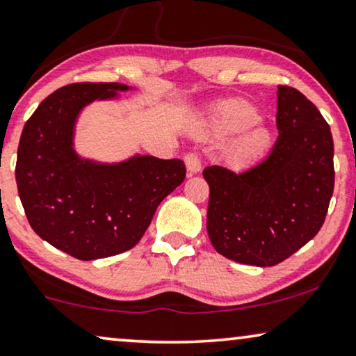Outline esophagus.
I'll list each match as a JSON object with an SVG mask.
<instances>
[{
	"mask_svg": "<svg viewBox=\"0 0 356 356\" xmlns=\"http://www.w3.org/2000/svg\"><path fill=\"white\" fill-rule=\"evenodd\" d=\"M184 161H186L188 172H191V174L200 172L202 161H200V157H199V154H197V152H188V154H186V157H184Z\"/></svg>",
	"mask_w": 356,
	"mask_h": 356,
	"instance_id": "obj_1",
	"label": "esophagus"
}]
</instances>
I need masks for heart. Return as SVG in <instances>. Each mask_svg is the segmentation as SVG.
Returning a JSON list of instances; mask_svg holds the SVG:
<instances>
[{"instance_id": "obj_1", "label": "heart", "mask_w": 356, "mask_h": 356, "mask_svg": "<svg viewBox=\"0 0 356 356\" xmlns=\"http://www.w3.org/2000/svg\"><path fill=\"white\" fill-rule=\"evenodd\" d=\"M259 121L261 113L251 103L225 102L200 126V133L205 138L223 139L245 131L228 147L227 157L233 164H248L263 156L271 146V133L266 128H254Z\"/></svg>"}]
</instances>
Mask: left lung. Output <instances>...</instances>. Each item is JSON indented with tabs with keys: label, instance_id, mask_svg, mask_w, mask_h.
<instances>
[{
	"label": "left lung",
	"instance_id": "left-lung-1",
	"mask_svg": "<svg viewBox=\"0 0 356 356\" xmlns=\"http://www.w3.org/2000/svg\"><path fill=\"white\" fill-rule=\"evenodd\" d=\"M279 136L263 163L241 174L210 165L207 232L225 258L266 268L322 228L334 193V139L321 111L299 90L277 87Z\"/></svg>",
	"mask_w": 356,
	"mask_h": 356
}]
</instances>
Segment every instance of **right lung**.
Listing matches in <instances>:
<instances>
[{
	"label": "right lung",
	"mask_w": 356,
	"mask_h": 356,
	"mask_svg": "<svg viewBox=\"0 0 356 356\" xmlns=\"http://www.w3.org/2000/svg\"><path fill=\"white\" fill-rule=\"evenodd\" d=\"M128 90L116 82L65 85L40 102L19 139L16 184L29 225L82 261L131 250L161 202L186 179L181 159L136 154L108 164L77 154L75 123L83 108Z\"/></svg>",
	"instance_id": "obj_1"
}]
</instances>
